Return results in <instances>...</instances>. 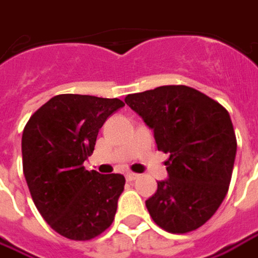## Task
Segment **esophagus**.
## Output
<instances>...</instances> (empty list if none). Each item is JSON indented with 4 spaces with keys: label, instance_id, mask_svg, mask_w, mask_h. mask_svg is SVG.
I'll list each match as a JSON object with an SVG mask.
<instances>
[{
    "label": "esophagus",
    "instance_id": "obj_1",
    "mask_svg": "<svg viewBox=\"0 0 258 258\" xmlns=\"http://www.w3.org/2000/svg\"><path fill=\"white\" fill-rule=\"evenodd\" d=\"M126 181H135L138 177H139V174H135V173H126Z\"/></svg>",
    "mask_w": 258,
    "mask_h": 258
}]
</instances>
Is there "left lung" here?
<instances>
[{"label":"left lung","instance_id":"obj_1","mask_svg":"<svg viewBox=\"0 0 258 258\" xmlns=\"http://www.w3.org/2000/svg\"><path fill=\"white\" fill-rule=\"evenodd\" d=\"M125 102L170 154L168 178L146 201L152 219L170 233L198 229L221 207L232 178L237 142L229 112L186 85L129 94Z\"/></svg>","mask_w":258,"mask_h":258}]
</instances>
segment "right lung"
<instances>
[{
  "label": "right lung",
  "instance_id": "right-lung-1",
  "mask_svg": "<svg viewBox=\"0 0 258 258\" xmlns=\"http://www.w3.org/2000/svg\"><path fill=\"white\" fill-rule=\"evenodd\" d=\"M125 104L118 98L61 94L37 109L22 133V166L37 211L53 230L91 240L113 222L122 174L85 170L99 129Z\"/></svg>",
  "mask_w": 258,
  "mask_h": 258
}]
</instances>
